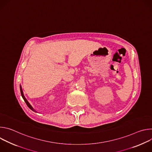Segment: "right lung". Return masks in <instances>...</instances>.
I'll return each instance as SVG.
<instances>
[{
  "label": "right lung",
  "mask_w": 152,
  "mask_h": 152,
  "mask_svg": "<svg viewBox=\"0 0 152 152\" xmlns=\"http://www.w3.org/2000/svg\"><path fill=\"white\" fill-rule=\"evenodd\" d=\"M20 92H21V96H22V97H23V100H25V103H26L27 106L30 108V109H31L32 111H34V112H36V113H37V111H36L35 110H34V108L32 107V106L30 104V103L28 102V101L26 100V98H25V97L24 96V94H23V90H22V88H21V85H20Z\"/></svg>",
  "instance_id": "obj_1"
}]
</instances>
